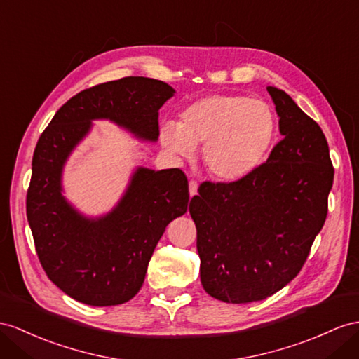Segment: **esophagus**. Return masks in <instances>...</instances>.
<instances>
[{
	"label": "esophagus",
	"instance_id": "34e87169",
	"mask_svg": "<svg viewBox=\"0 0 359 359\" xmlns=\"http://www.w3.org/2000/svg\"><path fill=\"white\" fill-rule=\"evenodd\" d=\"M197 191H198L197 182H196V180H191V182H189V196H191V197L197 196Z\"/></svg>",
	"mask_w": 359,
	"mask_h": 359
}]
</instances>
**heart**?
<instances>
[{"label":"heart","mask_w":359,"mask_h":359,"mask_svg":"<svg viewBox=\"0 0 359 359\" xmlns=\"http://www.w3.org/2000/svg\"><path fill=\"white\" fill-rule=\"evenodd\" d=\"M276 119L262 100L235 94H210L192 101L180 112L179 123L161 124L163 149L187 158L203 144L201 158L212 176L223 182L252 174L269 154Z\"/></svg>","instance_id":"b5f03b06"}]
</instances>
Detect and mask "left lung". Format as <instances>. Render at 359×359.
Here are the masks:
<instances>
[{
  "instance_id": "8db88e82",
  "label": "left lung",
  "mask_w": 359,
  "mask_h": 359,
  "mask_svg": "<svg viewBox=\"0 0 359 359\" xmlns=\"http://www.w3.org/2000/svg\"><path fill=\"white\" fill-rule=\"evenodd\" d=\"M267 90L282 141L247 177L201 183L189 205L201 285L226 303L264 300L296 278L325 224L334 183L320 126L287 92Z\"/></svg>"
}]
</instances>
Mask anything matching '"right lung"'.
Masks as SVG:
<instances>
[{"mask_svg": "<svg viewBox=\"0 0 359 359\" xmlns=\"http://www.w3.org/2000/svg\"><path fill=\"white\" fill-rule=\"evenodd\" d=\"M174 94L168 83L149 77L85 89L57 110L36 144L27 219L45 273L77 302L114 306L135 297L165 227L187 212L189 192L179 168L136 167L118 203L88 217L63 196L65 163L98 119L156 142L159 109Z\"/></svg>", "mask_w": 359, "mask_h": 359, "instance_id": "1", "label": "right lung"}]
</instances>
